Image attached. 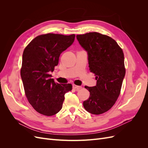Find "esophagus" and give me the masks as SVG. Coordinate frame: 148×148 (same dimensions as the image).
I'll use <instances>...</instances> for the list:
<instances>
[{"mask_svg":"<svg viewBox=\"0 0 148 148\" xmlns=\"http://www.w3.org/2000/svg\"><path fill=\"white\" fill-rule=\"evenodd\" d=\"M73 88L75 89H76V91H78L79 89L82 88V86H77V85H75V84H73Z\"/></svg>","mask_w":148,"mask_h":148,"instance_id":"obj_1","label":"esophagus"}]
</instances>
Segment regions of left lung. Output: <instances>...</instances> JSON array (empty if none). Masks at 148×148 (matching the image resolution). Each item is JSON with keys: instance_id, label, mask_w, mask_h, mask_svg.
<instances>
[{"instance_id": "obj_1", "label": "left lung", "mask_w": 148, "mask_h": 148, "mask_svg": "<svg viewBox=\"0 0 148 148\" xmlns=\"http://www.w3.org/2000/svg\"><path fill=\"white\" fill-rule=\"evenodd\" d=\"M77 39L87 52L89 70L97 80L96 86L84 87L90 96L83 102V107L92 114H103L120 95L125 75L123 51L114 39L99 33L77 35Z\"/></svg>"}]
</instances>
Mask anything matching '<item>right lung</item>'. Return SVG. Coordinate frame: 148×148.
<instances>
[{
  "mask_svg": "<svg viewBox=\"0 0 148 148\" xmlns=\"http://www.w3.org/2000/svg\"><path fill=\"white\" fill-rule=\"evenodd\" d=\"M75 38V34H42L33 39L23 51L20 73L25 95L33 108L42 115L59 112L65 94L72 89L71 84L56 83L50 73Z\"/></svg>",
  "mask_w": 148,
  "mask_h": 148,
  "instance_id": "obj_1",
  "label": "right lung"
}]
</instances>
